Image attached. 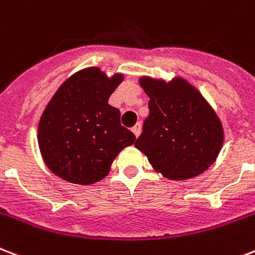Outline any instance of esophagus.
Masks as SVG:
<instances>
[{"label": "esophagus", "instance_id": "obj_1", "mask_svg": "<svg viewBox=\"0 0 255 255\" xmlns=\"http://www.w3.org/2000/svg\"><path fill=\"white\" fill-rule=\"evenodd\" d=\"M132 132H133V135H135L136 137L140 135V124L137 123L136 126H133V127H132Z\"/></svg>", "mask_w": 255, "mask_h": 255}]
</instances>
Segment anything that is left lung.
Returning a JSON list of instances; mask_svg holds the SVG:
<instances>
[{
  "instance_id": "1",
  "label": "left lung",
  "mask_w": 255,
  "mask_h": 255,
  "mask_svg": "<svg viewBox=\"0 0 255 255\" xmlns=\"http://www.w3.org/2000/svg\"><path fill=\"white\" fill-rule=\"evenodd\" d=\"M139 84L149 97V115L136 148L167 179H191L205 172L218 158L225 136L213 107L182 77L167 83L143 76Z\"/></svg>"
}]
</instances>
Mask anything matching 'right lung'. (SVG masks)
Here are the masks:
<instances>
[{
	"instance_id": "right-lung-1",
	"label": "right lung",
	"mask_w": 255,
	"mask_h": 255,
	"mask_svg": "<svg viewBox=\"0 0 255 255\" xmlns=\"http://www.w3.org/2000/svg\"><path fill=\"white\" fill-rule=\"evenodd\" d=\"M91 67L60 85L38 123L37 140L54 175L76 184H92L108 175L119 152L133 144L135 135L120 124V111L108 99L123 81Z\"/></svg>"
}]
</instances>
